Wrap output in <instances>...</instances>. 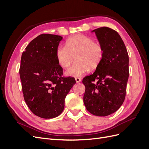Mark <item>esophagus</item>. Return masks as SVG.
<instances>
[{
    "label": "esophagus",
    "mask_w": 149,
    "mask_h": 149,
    "mask_svg": "<svg viewBox=\"0 0 149 149\" xmlns=\"http://www.w3.org/2000/svg\"><path fill=\"white\" fill-rule=\"evenodd\" d=\"M75 80H76V83H79V82H81V79L80 78L77 77V78H75Z\"/></svg>",
    "instance_id": "34e87169"
}]
</instances>
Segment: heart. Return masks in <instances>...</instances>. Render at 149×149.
<instances>
[{
  "instance_id": "b5f03b06",
  "label": "heart",
  "mask_w": 149,
  "mask_h": 149,
  "mask_svg": "<svg viewBox=\"0 0 149 149\" xmlns=\"http://www.w3.org/2000/svg\"><path fill=\"white\" fill-rule=\"evenodd\" d=\"M56 59L58 65L66 68L67 76L78 77L88 72L90 68L95 69L100 65L104 57V49L98 42L88 36L78 34L70 37L66 42V47L59 46L56 50Z\"/></svg>"
}]
</instances>
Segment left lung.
I'll return each mask as SVG.
<instances>
[{"mask_svg": "<svg viewBox=\"0 0 149 149\" xmlns=\"http://www.w3.org/2000/svg\"><path fill=\"white\" fill-rule=\"evenodd\" d=\"M104 49V57L93 74L83 79V101L86 109L97 116L118 111L125 100L129 78V55L119 33L106 26L93 30Z\"/></svg>", "mask_w": 149, "mask_h": 149, "instance_id": "left-lung-1", "label": "left lung"}]
</instances>
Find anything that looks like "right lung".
<instances>
[{
    "label": "right lung",
    "mask_w": 149,
    "mask_h": 149,
    "mask_svg": "<svg viewBox=\"0 0 149 149\" xmlns=\"http://www.w3.org/2000/svg\"><path fill=\"white\" fill-rule=\"evenodd\" d=\"M63 37L42 34L30 42L22 53L19 73L24 100L40 118L52 119L64 109L65 100L76 83L63 77L56 59V50Z\"/></svg>",
    "instance_id": "add662e5"
}]
</instances>
